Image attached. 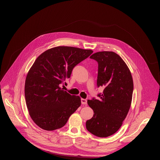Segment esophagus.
<instances>
[{"instance_id":"34e87169","label":"esophagus","mask_w":160,"mask_h":160,"mask_svg":"<svg viewBox=\"0 0 160 160\" xmlns=\"http://www.w3.org/2000/svg\"><path fill=\"white\" fill-rule=\"evenodd\" d=\"M81 102L82 104H84V105H86L87 104V100L86 99H84V98H82L81 99Z\"/></svg>"}]
</instances>
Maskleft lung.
I'll return each instance as SVG.
<instances>
[{
  "label": "left lung",
  "mask_w": 160,
  "mask_h": 160,
  "mask_svg": "<svg viewBox=\"0 0 160 160\" xmlns=\"http://www.w3.org/2000/svg\"><path fill=\"white\" fill-rule=\"evenodd\" d=\"M98 63L97 86L104 88L99 100H88L94 112L86 121V128L93 135L106 138L121 128L132 103L133 83L127 65L117 54L102 51L90 56Z\"/></svg>",
  "instance_id": "left-lung-1"
}]
</instances>
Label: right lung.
Returning <instances> with one entry per match:
<instances>
[{"label":"right lung","instance_id":"obj_1","mask_svg":"<svg viewBox=\"0 0 160 160\" xmlns=\"http://www.w3.org/2000/svg\"><path fill=\"white\" fill-rule=\"evenodd\" d=\"M92 53L90 49L59 46L37 58L27 75L24 95L29 115L39 127L47 131L62 128L80 106V97L70 95L60 84Z\"/></svg>","mask_w":160,"mask_h":160}]
</instances>
